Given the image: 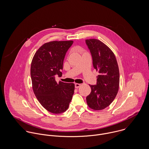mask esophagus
Wrapping results in <instances>:
<instances>
[{"instance_id":"1","label":"esophagus","mask_w":149,"mask_h":149,"mask_svg":"<svg viewBox=\"0 0 149 149\" xmlns=\"http://www.w3.org/2000/svg\"><path fill=\"white\" fill-rule=\"evenodd\" d=\"M80 85H81L80 84L76 83V84H75V88H79L80 86Z\"/></svg>"}]
</instances>
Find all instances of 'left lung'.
Masks as SVG:
<instances>
[{"mask_svg":"<svg viewBox=\"0 0 149 149\" xmlns=\"http://www.w3.org/2000/svg\"><path fill=\"white\" fill-rule=\"evenodd\" d=\"M92 57L93 66L99 74L96 85H89L91 93L86 96L88 107L102 110L109 106L115 99L119 86V70L114 53L99 40H86Z\"/></svg>","mask_w":149,"mask_h":149,"instance_id":"obj_1","label":"left lung"}]
</instances>
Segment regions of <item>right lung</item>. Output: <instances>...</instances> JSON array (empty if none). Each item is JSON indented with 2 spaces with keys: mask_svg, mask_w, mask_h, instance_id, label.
I'll return each instance as SVG.
<instances>
[{
  "mask_svg": "<svg viewBox=\"0 0 149 149\" xmlns=\"http://www.w3.org/2000/svg\"><path fill=\"white\" fill-rule=\"evenodd\" d=\"M73 41L45 43L36 52L31 64L33 92L40 104L49 112L61 113L67 110L74 91V84L59 81L64 58Z\"/></svg>",
  "mask_w": 149,
  "mask_h": 149,
  "instance_id": "add662e5",
  "label": "right lung"
}]
</instances>
